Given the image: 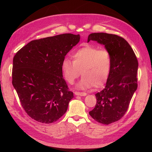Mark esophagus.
<instances>
[{
	"instance_id": "1",
	"label": "esophagus",
	"mask_w": 152,
	"mask_h": 152,
	"mask_svg": "<svg viewBox=\"0 0 152 152\" xmlns=\"http://www.w3.org/2000/svg\"><path fill=\"white\" fill-rule=\"evenodd\" d=\"M74 93L77 96H86L87 95L86 93H80V92H77V91H75Z\"/></svg>"
}]
</instances>
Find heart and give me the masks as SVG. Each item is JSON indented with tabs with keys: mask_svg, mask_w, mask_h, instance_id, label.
<instances>
[{
	"mask_svg": "<svg viewBox=\"0 0 152 152\" xmlns=\"http://www.w3.org/2000/svg\"><path fill=\"white\" fill-rule=\"evenodd\" d=\"M73 61L65 58L61 63L64 77L73 84L80 75L77 84L79 89H88L93 86L99 88L107 82L112 67V56L108 50L93 46H85L77 50L72 55Z\"/></svg>",
	"mask_w": 152,
	"mask_h": 152,
	"instance_id": "heart-1",
	"label": "heart"
}]
</instances>
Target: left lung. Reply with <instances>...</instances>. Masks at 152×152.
<instances>
[{
	"mask_svg": "<svg viewBox=\"0 0 152 152\" xmlns=\"http://www.w3.org/2000/svg\"><path fill=\"white\" fill-rule=\"evenodd\" d=\"M96 41L111 54L112 67L104 88L95 94L97 102L89 115L96 121L108 125L124 116L136 91L138 68L136 55L127 41L116 35L93 33L87 42Z\"/></svg>",
	"mask_w": 152,
	"mask_h": 152,
	"instance_id": "8db88e82",
	"label": "left lung"
}]
</instances>
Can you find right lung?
Masks as SVG:
<instances>
[{"label": "right lung", "mask_w": 152, "mask_h": 152, "mask_svg": "<svg viewBox=\"0 0 152 152\" xmlns=\"http://www.w3.org/2000/svg\"><path fill=\"white\" fill-rule=\"evenodd\" d=\"M80 39L79 34H64L32 40L14 56L12 83L35 121L50 124L66 113L73 94L63 78L61 63Z\"/></svg>", "instance_id": "1"}]
</instances>
